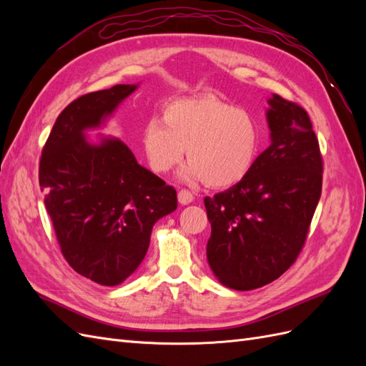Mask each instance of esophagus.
<instances>
[{"label": "esophagus", "instance_id": "obj_1", "mask_svg": "<svg viewBox=\"0 0 366 366\" xmlns=\"http://www.w3.org/2000/svg\"><path fill=\"white\" fill-rule=\"evenodd\" d=\"M194 202V194L187 189H180L179 191V203L180 204H189Z\"/></svg>", "mask_w": 366, "mask_h": 366}]
</instances>
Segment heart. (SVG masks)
Listing matches in <instances>:
<instances>
[{"instance_id": "obj_1", "label": "heart", "mask_w": 366, "mask_h": 366, "mask_svg": "<svg viewBox=\"0 0 366 366\" xmlns=\"http://www.w3.org/2000/svg\"><path fill=\"white\" fill-rule=\"evenodd\" d=\"M142 143L154 172H169L187 152L191 162L183 169L184 179L227 187L253 168L261 129L246 109L202 94L164 105L162 120L152 117L143 127Z\"/></svg>"}]
</instances>
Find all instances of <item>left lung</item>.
<instances>
[{
	"label": "left lung",
	"mask_w": 366,
	"mask_h": 366,
	"mask_svg": "<svg viewBox=\"0 0 366 366\" xmlns=\"http://www.w3.org/2000/svg\"><path fill=\"white\" fill-rule=\"evenodd\" d=\"M270 147L227 191L204 198L207 262L234 290L270 284L301 253L322 191V156L302 107L269 99Z\"/></svg>",
	"instance_id": "left-lung-1"
}]
</instances>
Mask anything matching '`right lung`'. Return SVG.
<instances>
[{
  "instance_id": "obj_1",
  "label": "right lung",
  "mask_w": 366,
  "mask_h": 366,
  "mask_svg": "<svg viewBox=\"0 0 366 366\" xmlns=\"http://www.w3.org/2000/svg\"><path fill=\"white\" fill-rule=\"evenodd\" d=\"M137 85H114L77 97L54 122L42 148L39 186L70 267L113 287L136 272L152 226L177 209V192L140 166L124 142L85 139Z\"/></svg>"
}]
</instances>
